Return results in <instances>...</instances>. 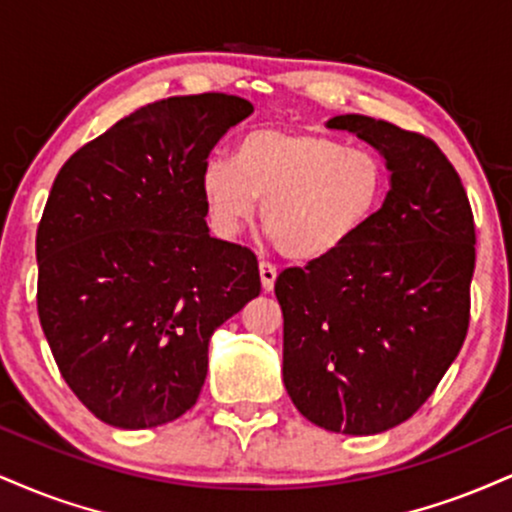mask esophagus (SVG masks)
I'll return each mask as SVG.
<instances>
[{"instance_id":"obj_1","label":"esophagus","mask_w":512,"mask_h":512,"mask_svg":"<svg viewBox=\"0 0 512 512\" xmlns=\"http://www.w3.org/2000/svg\"><path fill=\"white\" fill-rule=\"evenodd\" d=\"M260 281H262L264 293L274 291V283H276V267H274V264L260 262Z\"/></svg>"}]
</instances>
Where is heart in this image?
I'll list each match as a JSON object with an SVG mask.
<instances>
[{"instance_id": "1", "label": "heart", "mask_w": 512, "mask_h": 512, "mask_svg": "<svg viewBox=\"0 0 512 512\" xmlns=\"http://www.w3.org/2000/svg\"><path fill=\"white\" fill-rule=\"evenodd\" d=\"M209 224L238 238L262 202V224L293 262H324L367 231L389 178L372 152L305 128H255L236 159L209 157L200 176Z\"/></svg>"}]
</instances>
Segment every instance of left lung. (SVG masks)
Listing matches in <instances>:
<instances>
[{
    "label": "left lung",
    "mask_w": 512,
    "mask_h": 512,
    "mask_svg": "<svg viewBox=\"0 0 512 512\" xmlns=\"http://www.w3.org/2000/svg\"><path fill=\"white\" fill-rule=\"evenodd\" d=\"M326 128L372 145L391 188L346 250L276 279L283 384L317 427L372 436L415 415L463 348L474 219L434 140L360 114Z\"/></svg>",
    "instance_id": "left-lung-1"
}]
</instances>
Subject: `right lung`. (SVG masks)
<instances>
[{"mask_svg": "<svg viewBox=\"0 0 512 512\" xmlns=\"http://www.w3.org/2000/svg\"><path fill=\"white\" fill-rule=\"evenodd\" d=\"M252 114L224 92L135 109L61 166L38 226V315L97 420L166 424L195 405L209 338L260 295L257 257L212 238L200 176Z\"/></svg>", "mask_w": 512, "mask_h": 512, "instance_id": "right-lung-1", "label": "right lung"}]
</instances>
